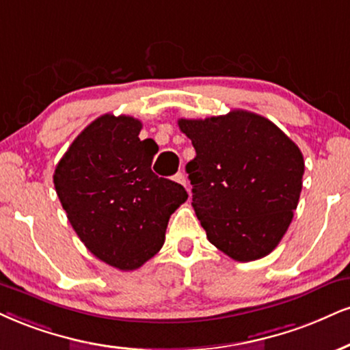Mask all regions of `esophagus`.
Masks as SVG:
<instances>
[{
    "mask_svg": "<svg viewBox=\"0 0 350 350\" xmlns=\"http://www.w3.org/2000/svg\"><path fill=\"white\" fill-rule=\"evenodd\" d=\"M174 180H175L176 183H180V185H183V187H187V176H185L183 172H178V174L174 176Z\"/></svg>",
    "mask_w": 350,
    "mask_h": 350,
    "instance_id": "obj_1",
    "label": "esophagus"
}]
</instances>
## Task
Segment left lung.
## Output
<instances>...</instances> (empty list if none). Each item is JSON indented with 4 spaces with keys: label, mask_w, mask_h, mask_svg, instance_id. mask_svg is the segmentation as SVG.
<instances>
[{
    "label": "left lung",
    "mask_w": 350,
    "mask_h": 350,
    "mask_svg": "<svg viewBox=\"0 0 350 350\" xmlns=\"http://www.w3.org/2000/svg\"><path fill=\"white\" fill-rule=\"evenodd\" d=\"M196 157L187 163L208 240L235 261L269 254L299 204L305 162L299 146L265 116L245 110L178 120Z\"/></svg>",
    "instance_id": "1"
}]
</instances>
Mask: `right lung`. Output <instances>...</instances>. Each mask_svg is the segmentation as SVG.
I'll return each instance as SVG.
<instances>
[{"instance_id": "1", "label": "right lung", "mask_w": 350, "mask_h": 350, "mask_svg": "<svg viewBox=\"0 0 350 350\" xmlns=\"http://www.w3.org/2000/svg\"><path fill=\"white\" fill-rule=\"evenodd\" d=\"M142 123L102 115L72 141L55 168L56 195L94 256L120 271L150 260L170 215L187 201L182 185L152 172L157 146L139 139Z\"/></svg>"}]
</instances>
